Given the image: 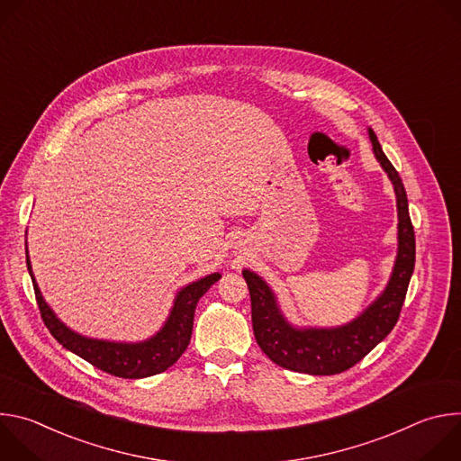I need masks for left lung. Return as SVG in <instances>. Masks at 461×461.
Listing matches in <instances>:
<instances>
[{
  "label": "left lung",
  "mask_w": 461,
  "mask_h": 461,
  "mask_svg": "<svg viewBox=\"0 0 461 461\" xmlns=\"http://www.w3.org/2000/svg\"><path fill=\"white\" fill-rule=\"evenodd\" d=\"M375 158L393 184L398 199V258L384 292L352 322L339 328H294L283 317L276 295L257 274L244 270L249 299L253 334L274 363L294 372L313 375L341 374L359 363L396 326L416 262V237L409 215L403 182L386 155L374 131L368 129Z\"/></svg>",
  "instance_id": "left-lung-1"
}]
</instances>
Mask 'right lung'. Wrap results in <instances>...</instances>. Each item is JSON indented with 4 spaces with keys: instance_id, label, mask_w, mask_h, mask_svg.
I'll return each instance as SVG.
<instances>
[{
    "instance_id": "add662e5",
    "label": "right lung",
    "mask_w": 461,
    "mask_h": 461,
    "mask_svg": "<svg viewBox=\"0 0 461 461\" xmlns=\"http://www.w3.org/2000/svg\"><path fill=\"white\" fill-rule=\"evenodd\" d=\"M27 270L32 279L41 319L49 328L52 338L59 345H63V348L75 352L93 366L123 379L149 377L167 370L171 365L178 361V357L184 354L191 339L193 315H194L196 303H199V299L212 288V285H215L221 279V274H212L201 281L182 288L175 299V306L166 324L162 326V330L144 343L127 345V343H109V341L89 339L69 330V328L52 313V310L43 301L32 276L29 255H27Z\"/></svg>"
}]
</instances>
